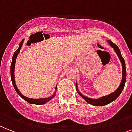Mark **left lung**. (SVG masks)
Returning <instances> with one entry per match:
<instances>
[{
  "label": "left lung",
  "instance_id": "obj_1",
  "mask_svg": "<svg viewBox=\"0 0 132 132\" xmlns=\"http://www.w3.org/2000/svg\"><path fill=\"white\" fill-rule=\"evenodd\" d=\"M108 43L109 44V45L111 46L112 48H113L114 51H115V53L117 54V55L118 56L119 59L120 60L121 63V65H122V79H121V82L119 86L118 87L117 90H115V92H112L111 94H110L109 95L104 96L103 97L99 98L97 99L94 98H88L86 96L83 95L81 92H79V90H78V84L76 82V90H77V92H78V94H79L81 98H83L85 101H86L87 103H89V104L94 105V106H104V105H106V104H109V103H112L113 101H114L115 99H117L118 98V96L120 95V94L121 93L122 90H123L124 86H125V84H126V63H125V61H124V59L123 58L122 55L121 54L120 50L119 48V47L117 45L111 41V40H107Z\"/></svg>",
  "mask_w": 132,
  "mask_h": 132
}]
</instances>
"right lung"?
<instances>
[{"label": "right lung", "mask_w": 132, "mask_h": 132, "mask_svg": "<svg viewBox=\"0 0 132 132\" xmlns=\"http://www.w3.org/2000/svg\"><path fill=\"white\" fill-rule=\"evenodd\" d=\"M24 40H21V42H20L19 44V48H17V50L15 51L13 54V58H12V62L11 65V81L12 84L13 85V87L15 88V91L17 92V93L22 98L23 100H25L26 101H27L28 103L29 104H44L45 103H48V101H50L51 99H53L54 97V96L56 94V92H54L53 95L49 96L48 98H38V99H34V98H28L27 96H25L24 95H23L22 94L19 92V90H18L17 86L15 84V75H14V71H15V61H16V59H17V56L18 55V54L20 52V50L21 48V46H22L23 42ZM55 89H56V87Z\"/></svg>", "instance_id": "obj_1"}]
</instances>
